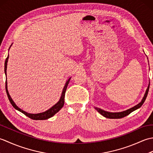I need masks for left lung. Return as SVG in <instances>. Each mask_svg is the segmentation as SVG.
I'll return each instance as SVG.
<instances>
[{"instance_id": "obj_1", "label": "left lung", "mask_w": 153, "mask_h": 153, "mask_svg": "<svg viewBox=\"0 0 153 153\" xmlns=\"http://www.w3.org/2000/svg\"><path fill=\"white\" fill-rule=\"evenodd\" d=\"M149 85H150V82H149V83L147 89V90H146L144 97H143L141 101L139 102V104H137V105L134 106V107H132V108H131L124 110V111L120 112H108V111H105V110H104L101 108H97V107H95V108L97 110V112H99L100 114L102 115L104 117H105V118H107L119 119V118H123V117L128 116V114H129L131 113L132 112L135 111V110L139 108L143 105V104L144 103L145 100L146 98H147V97L149 89Z\"/></svg>"}]
</instances>
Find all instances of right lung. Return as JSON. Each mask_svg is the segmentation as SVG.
I'll use <instances>...</instances> for the list:
<instances>
[{
  "mask_svg": "<svg viewBox=\"0 0 153 153\" xmlns=\"http://www.w3.org/2000/svg\"><path fill=\"white\" fill-rule=\"evenodd\" d=\"M12 45H10V47L8 51L10 50V48ZM8 58H9V55H8V56H7V58H6V59L5 60V63H4V72H5L6 76V70H7V63H8ZM70 79H71V77H70V78L66 82V83H65V85L63 88L62 92V95H61V97H60L59 100H58V101L56 104H55L54 105L52 106L51 108L46 110V111L41 112V113L30 114V113H27L26 112H25L23 110H22L21 108H19V107L16 105L15 102H14V100H12V99L11 98V97H10V94L8 93V87H7V79H6V93H7V96L8 97L10 102L11 105L13 106V107H14L16 110H18V111L21 112L22 113L24 114H25V116H27V117H29V118L31 119H33L35 120H47V119L51 118V117H53L55 114H56L63 107L64 104L65 93H66L67 87H68V83H69V82H70Z\"/></svg>",
  "mask_w": 153,
  "mask_h": 153,
  "instance_id": "add662e5",
  "label": "right lung"
}]
</instances>
